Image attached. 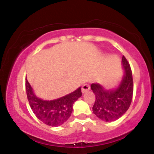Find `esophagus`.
Here are the masks:
<instances>
[{
	"mask_svg": "<svg viewBox=\"0 0 154 154\" xmlns=\"http://www.w3.org/2000/svg\"><path fill=\"white\" fill-rule=\"evenodd\" d=\"M81 89H82V92L86 93L90 90V86L88 84H84L83 86H82Z\"/></svg>",
	"mask_w": 154,
	"mask_h": 154,
	"instance_id": "esophagus-1",
	"label": "esophagus"
}]
</instances>
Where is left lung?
I'll list each match as a JSON object with an SVG mask.
<instances>
[{
  "label": "left lung",
  "mask_w": 154,
  "mask_h": 154,
  "mask_svg": "<svg viewBox=\"0 0 154 154\" xmlns=\"http://www.w3.org/2000/svg\"><path fill=\"white\" fill-rule=\"evenodd\" d=\"M125 74L118 88L106 90L98 83H92L91 90L95 95L92 107L93 113L104 122H113L122 117L131 104L133 82L130 64L125 56L122 57Z\"/></svg>",
  "instance_id": "8db88e82"
}]
</instances>
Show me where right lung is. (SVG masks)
Masks as SVG:
<instances>
[{"label": "right lung", "mask_w": 154, "mask_h": 154, "mask_svg": "<svg viewBox=\"0 0 154 154\" xmlns=\"http://www.w3.org/2000/svg\"><path fill=\"white\" fill-rule=\"evenodd\" d=\"M25 86L31 109L38 119L51 127H58L65 123L72 113L74 103L82 96L81 88L80 87L60 98L44 100L34 94L27 80H26Z\"/></svg>", "instance_id": "add662e5"}]
</instances>
